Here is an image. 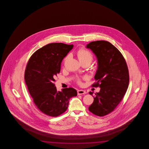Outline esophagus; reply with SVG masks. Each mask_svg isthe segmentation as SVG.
I'll use <instances>...</instances> for the list:
<instances>
[{
  "label": "esophagus",
  "instance_id": "1",
  "mask_svg": "<svg viewBox=\"0 0 149 149\" xmlns=\"http://www.w3.org/2000/svg\"><path fill=\"white\" fill-rule=\"evenodd\" d=\"M86 91L84 90H78V95H82V94H86Z\"/></svg>",
  "mask_w": 149,
  "mask_h": 149
}]
</instances>
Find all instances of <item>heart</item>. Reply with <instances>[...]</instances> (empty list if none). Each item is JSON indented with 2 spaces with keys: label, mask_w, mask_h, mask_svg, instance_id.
Returning <instances> with one entry per match:
<instances>
[{
  "label": "heart",
  "mask_w": 149,
  "mask_h": 149,
  "mask_svg": "<svg viewBox=\"0 0 149 149\" xmlns=\"http://www.w3.org/2000/svg\"><path fill=\"white\" fill-rule=\"evenodd\" d=\"M76 54H77L79 60L80 62L89 61L91 63V61L93 60V55H92V53L86 49L82 48V49H79L77 52ZM66 59H67V58L65 59V61ZM77 82L78 83H81V81L79 79H78Z\"/></svg>",
  "instance_id": "heart-1"
}]
</instances>
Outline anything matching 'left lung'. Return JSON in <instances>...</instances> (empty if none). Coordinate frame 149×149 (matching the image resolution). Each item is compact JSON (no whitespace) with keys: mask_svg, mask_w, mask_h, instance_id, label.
<instances>
[{"mask_svg":"<svg viewBox=\"0 0 149 149\" xmlns=\"http://www.w3.org/2000/svg\"><path fill=\"white\" fill-rule=\"evenodd\" d=\"M86 48L93 52L97 59L94 76L96 82L92 86L101 88L95 93L88 110L97 116H105L113 111L126 94L129 82L128 69L121 53L109 42L94 41ZM93 93L89 94L92 95Z\"/></svg>","mask_w":149,"mask_h":149,"instance_id":"8db88e82","label":"left lung"}]
</instances>
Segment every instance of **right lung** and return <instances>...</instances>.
Wrapping results in <instances>:
<instances>
[{
    "instance_id": "add662e5",
    "label": "right lung",
    "mask_w": 149,
    "mask_h": 149,
    "mask_svg": "<svg viewBox=\"0 0 149 149\" xmlns=\"http://www.w3.org/2000/svg\"><path fill=\"white\" fill-rule=\"evenodd\" d=\"M73 45L51 43L40 48L28 61L24 74L25 83L39 110L48 116L57 117L68 109L70 98L77 95L72 88L57 91L54 82L61 71V61Z\"/></svg>"
}]
</instances>
